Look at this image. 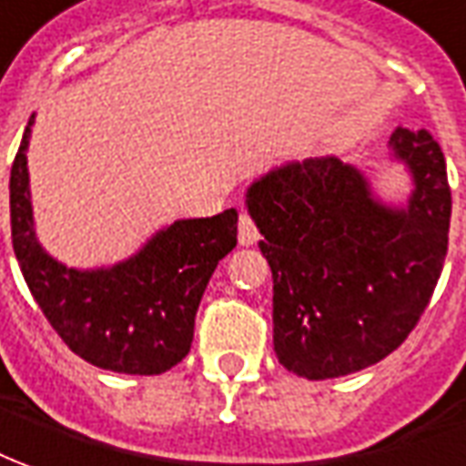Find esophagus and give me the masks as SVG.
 <instances>
[{
  "instance_id": "esophagus-1",
  "label": "esophagus",
  "mask_w": 466,
  "mask_h": 466,
  "mask_svg": "<svg viewBox=\"0 0 466 466\" xmlns=\"http://www.w3.org/2000/svg\"><path fill=\"white\" fill-rule=\"evenodd\" d=\"M261 238L258 233V226L253 223V218L246 210H240V220H238V240L240 246H256Z\"/></svg>"
}]
</instances>
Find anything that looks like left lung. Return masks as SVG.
Returning a JSON list of instances; mask_svg holds the SVG:
<instances>
[{
  "instance_id": "left-lung-1",
  "label": "left lung",
  "mask_w": 466,
  "mask_h": 466,
  "mask_svg": "<svg viewBox=\"0 0 466 466\" xmlns=\"http://www.w3.org/2000/svg\"><path fill=\"white\" fill-rule=\"evenodd\" d=\"M409 208L373 200L335 157L279 167L253 182L248 213L274 276V350L289 373L327 380L380 362L419 325L444 268L451 190L439 141L396 127Z\"/></svg>"
}]
</instances>
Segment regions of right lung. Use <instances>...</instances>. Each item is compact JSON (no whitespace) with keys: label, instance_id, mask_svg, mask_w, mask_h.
I'll use <instances>...</instances> for the list:
<instances>
[{"label":"right lung","instance_id":"obj_1","mask_svg":"<svg viewBox=\"0 0 466 466\" xmlns=\"http://www.w3.org/2000/svg\"><path fill=\"white\" fill-rule=\"evenodd\" d=\"M35 118V116H32ZM25 129L9 177L12 246L32 297L60 339L96 368L159 375L192 345L195 314L218 261L238 243V213L177 220L114 268L76 271L40 248L32 228Z\"/></svg>","mask_w":466,"mask_h":466}]
</instances>
